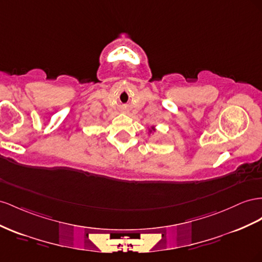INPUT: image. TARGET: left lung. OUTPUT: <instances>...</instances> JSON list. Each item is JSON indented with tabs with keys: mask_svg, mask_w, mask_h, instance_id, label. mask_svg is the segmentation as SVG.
Listing matches in <instances>:
<instances>
[{
	"mask_svg": "<svg viewBox=\"0 0 262 262\" xmlns=\"http://www.w3.org/2000/svg\"><path fill=\"white\" fill-rule=\"evenodd\" d=\"M152 131H155V129L153 128V126H152V129H150V130H148V132H150V133H151Z\"/></svg>",
	"mask_w": 262,
	"mask_h": 262,
	"instance_id": "obj_1",
	"label": "left lung"
}]
</instances>
